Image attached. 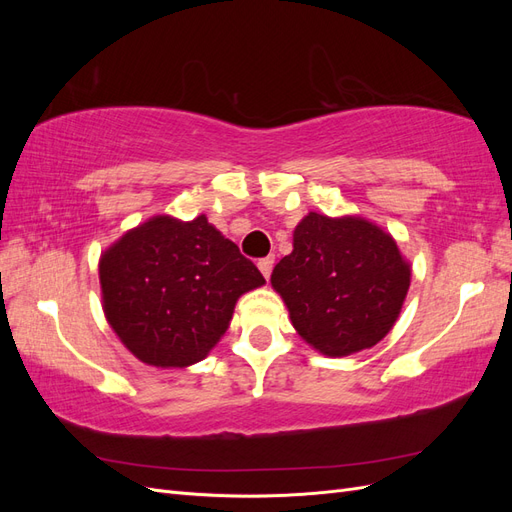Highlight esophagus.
Masks as SVG:
<instances>
[{"mask_svg":"<svg viewBox=\"0 0 512 512\" xmlns=\"http://www.w3.org/2000/svg\"><path fill=\"white\" fill-rule=\"evenodd\" d=\"M258 269H260V273H262V275H265V280H269L271 269H273V256H267V258L258 260Z\"/></svg>","mask_w":512,"mask_h":512,"instance_id":"1","label":"esophagus"}]
</instances>
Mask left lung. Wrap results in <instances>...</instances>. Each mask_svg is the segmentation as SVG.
Wrapping results in <instances>:
<instances>
[{
	"mask_svg": "<svg viewBox=\"0 0 512 512\" xmlns=\"http://www.w3.org/2000/svg\"><path fill=\"white\" fill-rule=\"evenodd\" d=\"M412 267L391 232L361 215L309 211L292 232L271 286L294 331L324 356L376 346L397 322Z\"/></svg>",
	"mask_w": 512,
	"mask_h": 512,
	"instance_id": "obj_1",
	"label": "left lung"
}]
</instances>
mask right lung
<instances>
[{
	"label": "right lung",
	"instance_id": "right-lung-1",
	"mask_svg": "<svg viewBox=\"0 0 512 512\" xmlns=\"http://www.w3.org/2000/svg\"><path fill=\"white\" fill-rule=\"evenodd\" d=\"M102 309L138 361L190 367L226 333L241 294L265 277L207 215H153L100 256Z\"/></svg>",
	"mask_w": 512,
	"mask_h": 512
}]
</instances>
